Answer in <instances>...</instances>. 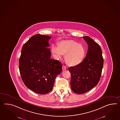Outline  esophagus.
<instances>
[{
	"instance_id": "1",
	"label": "esophagus",
	"mask_w": 120,
	"mask_h": 120,
	"mask_svg": "<svg viewBox=\"0 0 120 120\" xmlns=\"http://www.w3.org/2000/svg\"><path fill=\"white\" fill-rule=\"evenodd\" d=\"M66 69L67 68H66V67L63 65V66H62V70H63V71H64V70H66Z\"/></svg>"
}]
</instances>
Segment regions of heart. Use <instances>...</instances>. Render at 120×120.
I'll list each match as a JSON object with an SVG mask.
<instances>
[{"label": "heart", "instance_id": "heart-1", "mask_svg": "<svg viewBox=\"0 0 120 120\" xmlns=\"http://www.w3.org/2000/svg\"><path fill=\"white\" fill-rule=\"evenodd\" d=\"M52 52L56 58L60 59L62 55L65 56L66 64L71 67L80 65L85 58L86 49L82 44L74 40H63L57 44V47L52 46Z\"/></svg>", "mask_w": 120, "mask_h": 120}]
</instances>
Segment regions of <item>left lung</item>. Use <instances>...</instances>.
Instances as JSON below:
<instances>
[{
	"mask_svg": "<svg viewBox=\"0 0 120 120\" xmlns=\"http://www.w3.org/2000/svg\"><path fill=\"white\" fill-rule=\"evenodd\" d=\"M83 38L88 45L86 57L80 65L68 68L71 74V89L79 94L86 93L97 85L104 62L100 46L88 36Z\"/></svg>",
	"mask_w": 120,
	"mask_h": 120,
	"instance_id": "8db88e82",
	"label": "left lung"
}]
</instances>
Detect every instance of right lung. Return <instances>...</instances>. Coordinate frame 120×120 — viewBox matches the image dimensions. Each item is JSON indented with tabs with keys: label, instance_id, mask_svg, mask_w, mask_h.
Returning a JSON list of instances; mask_svg holds the SVG:
<instances>
[{
	"label": "right lung",
	"instance_id": "1",
	"mask_svg": "<svg viewBox=\"0 0 120 120\" xmlns=\"http://www.w3.org/2000/svg\"><path fill=\"white\" fill-rule=\"evenodd\" d=\"M51 38L39 34L32 36L24 44L19 58V71L25 85L40 94L52 90L56 77L62 70L60 61L51 59Z\"/></svg>",
	"mask_w": 120,
	"mask_h": 120
}]
</instances>
